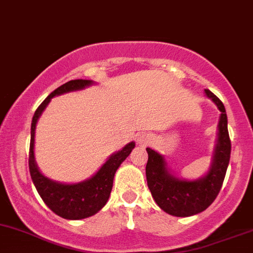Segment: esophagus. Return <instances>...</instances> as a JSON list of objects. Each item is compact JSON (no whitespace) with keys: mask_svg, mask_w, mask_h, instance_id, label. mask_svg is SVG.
<instances>
[{"mask_svg":"<svg viewBox=\"0 0 253 253\" xmlns=\"http://www.w3.org/2000/svg\"><path fill=\"white\" fill-rule=\"evenodd\" d=\"M151 140H152L151 136H149V135H145V134L140 135V136L137 137V142L140 143V145H143V146L147 145V143H148Z\"/></svg>","mask_w":253,"mask_h":253,"instance_id":"34e87169","label":"esophagus"}]
</instances>
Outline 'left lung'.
I'll return each instance as SVG.
<instances>
[{
    "label": "left lung",
    "mask_w": 253,
    "mask_h": 253,
    "mask_svg": "<svg viewBox=\"0 0 253 253\" xmlns=\"http://www.w3.org/2000/svg\"><path fill=\"white\" fill-rule=\"evenodd\" d=\"M205 94L216 104L221 111V116L212 163L204 177L194 181L177 178L170 173L164 156L153 149L146 148L148 153L146 165L148 188L159 208L172 216L188 217L206 210L221 191L229 164L232 145L228 134L224 105L209 89H205Z\"/></svg>",
    "instance_id": "8db88e82"
}]
</instances>
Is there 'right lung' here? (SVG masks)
Returning <instances> with one entry per match:
<instances>
[{
	"label": "right lung",
	"mask_w": 253,
	"mask_h": 253,
	"mask_svg": "<svg viewBox=\"0 0 253 253\" xmlns=\"http://www.w3.org/2000/svg\"><path fill=\"white\" fill-rule=\"evenodd\" d=\"M94 84L93 81L88 80H75L62 84L56 88L53 93L45 97L44 101L39 106L35 112L31 123V140H30V153H29V169L32 182L42 198L45 205L56 213L58 216L66 219H82L90 217L99 212L110 198L113 186V178L119 165L126 159L135 147V142L127 143L117 153H113L107 162L100 168V170L88 180L78 183L66 184L60 183L45 177L41 173L35 160L34 146H35V130L39 118L49 104L50 99L58 95L70 93L84 89L85 86Z\"/></svg>",
	"instance_id": "add662e5"
}]
</instances>
